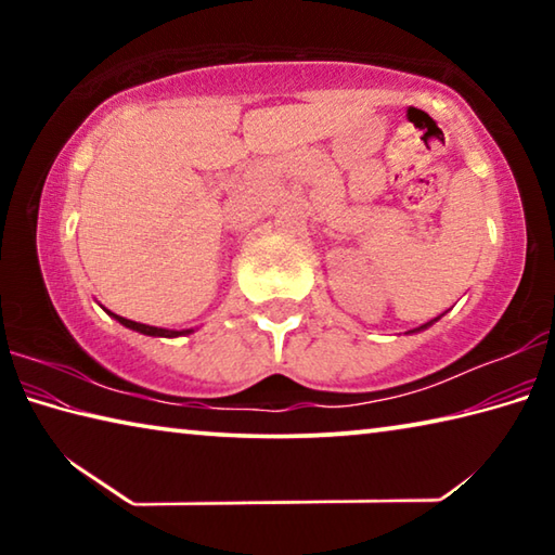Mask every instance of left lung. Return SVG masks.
Here are the masks:
<instances>
[{"label": "left lung", "instance_id": "left-lung-1", "mask_svg": "<svg viewBox=\"0 0 555 555\" xmlns=\"http://www.w3.org/2000/svg\"><path fill=\"white\" fill-rule=\"evenodd\" d=\"M438 321V318H434V321H428V323H424V325H421V327H413V331H409V333H421V331H426V327H430V325H434Z\"/></svg>", "mask_w": 555, "mask_h": 555}]
</instances>
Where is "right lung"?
<instances>
[{"label": "right lung", "instance_id": "add662e5", "mask_svg": "<svg viewBox=\"0 0 555 555\" xmlns=\"http://www.w3.org/2000/svg\"><path fill=\"white\" fill-rule=\"evenodd\" d=\"M105 311H107V308H105ZM107 315H112V318H115L117 323H121V325H125V327H129V331H134V333H142V335H152V337H181V335H191V333H195L193 327H188V331H168V327L144 325V323L129 321V318H121V315L112 313V311H107Z\"/></svg>", "mask_w": 555, "mask_h": 555}]
</instances>
